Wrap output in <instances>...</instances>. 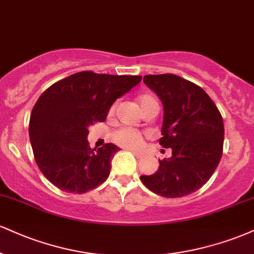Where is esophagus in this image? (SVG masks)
Listing matches in <instances>:
<instances>
[{
	"label": "esophagus",
	"instance_id": "34e87169",
	"mask_svg": "<svg viewBox=\"0 0 254 254\" xmlns=\"http://www.w3.org/2000/svg\"><path fill=\"white\" fill-rule=\"evenodd\" d=\"M132 154L135 155V156H136L137 158H142V157H143V154H142V152H139V151H135V150H132Z\"/></svg>",
	"mask_w": 254,
	"mask_h": 254
}]
</instances>
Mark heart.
Segmentation results:
<instances>
[{
	"mask_svg": "<svg viewBox=\"0 0 254 254\" xmlns=\"http://www.w3.org/2000/svg\"><path fill=\"white\" fill-rule=\"evenodd\" d=\"M152 99H154V98H151L150 96H140L138 100H139L140 106H142L148 102H150ZM115 109H116V104H114V105L111 106V109H110V114H114ZM112 139H114L116 144L124 146V148L133 149V148H137V146L142 143L143 136L142 133L138 132V131L131 129V127H122V129L116 130L115 132L112 133Z\"/></svg>",
	"mask_w": 254,
	"mask_h": 254,
	"instance_id": "1",
	"label": "heart"
}]
</instances>
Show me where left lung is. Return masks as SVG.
<instances>
[{"label":"left lung","mask_w":254,"mask_h":254,"mask_svg":"<svg viewBox=\"0 0 254 254\" xmlns=\"http://www.w3.org/2000/svg\"><path fill=\"white\" fill-rule=\"evenodd\" d=\"M143 81L163 104L160 144L172 148V157L160 161L143 185L164 197L189 195L210 179L224 148V121L208 94L179 75L149 74Z\"/></svg>","instance_id":"8db88e82"}]
</instances>
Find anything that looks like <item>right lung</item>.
<instances>
[{
    "mask_svg": "<svg viewBox=\"0 0 254 254\" xmlns=\"http://www.w3.org/2000/svg\"><path fill=\"white\" fill-rule=\"evenodd\" d=\"M140 80V75L82 71L40 96L30 115L29 138L36 164L48 181L67 193L82 194L108 179L119 148L108 143L92 149L88 127L105 121L112 104Z\"/></svg>",
    "mask_w": 254,
    "mask_h": 254,
    "instance_id": "add662e5",
    "label": "right lung"
}]
</instances>
